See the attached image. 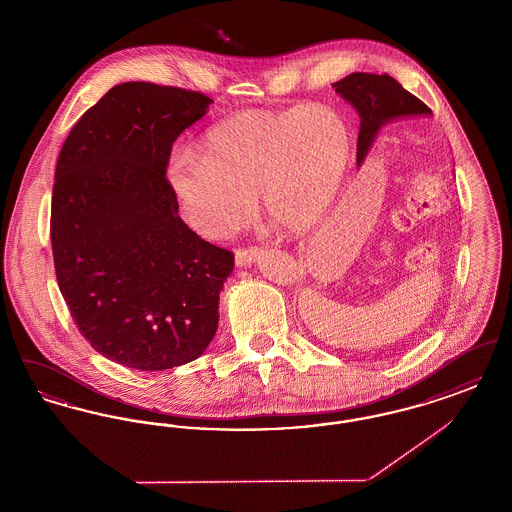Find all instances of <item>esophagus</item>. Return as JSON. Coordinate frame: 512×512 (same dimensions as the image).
<instances>
[{"label": "esophagus", "mask_w": 512, "mask_h": 512, "mask_svg": "<svg viewBox=\"0 0 512 512\" xmlns=\"http://www.w3.org/2000/svg\"><path fill=\"white\" fill-rule=\"evenodd\" d=\"M259 257H261V249H259V247L238 249V251H236V265H238V267H249V265L255 263Z\"/></svg>", "instance_id": "esophagus-1"}]
</instances>
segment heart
<instances>
[{
    "instance_id": "b5f03b06",
    "label": "heart",
    "mask_w": 512,
    "mask_h": 512,
    "mask_svg": "<svg viewBox=\"0 0 512 512\" xmlns=\"http://www.w3.org/2000/svg\"><path fill=\"white\" fill-rule=\"evenodd\" d=\"M351 153L349 124L334 107L247 109L215 124L201 155L176 153L169 182L192 226L211 240L247 226L257 194L270 222L305 234L338 201Z\"/></svg>"
}]
</instances>
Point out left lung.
<instances>
[{"mask_svg": "<svg viewBox=\"0 0 512 512\" xmlns=\"http://www.w3.org/2000/svg\"><path fill=\"white\" fill-rule=\"evenodd\" d=\"M336 92L359 113L361 128L357 140V165L365 161L378 132L391 121L432 115L411 92L390 74L353 73L332 84Z\"/></svg>", "mask_w": 512, "mask_h": 512, "instance_id": "left-lung-1", "label": "left lung"}]
</instances>
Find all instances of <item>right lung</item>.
I'll use <instances>...</instances> for the list:
<instances>
[{"mask_svg":"<svg viewBox=\"0 0 512 512\" xmlns=\"http://www.w3.org/2000/svg\"><path fill=\"white\" fill-rule=\"evenodd\" d=\"M213 99L124 82L76 122L51 197L59 290L80 334L136 370L195 361L215 338L234 255L178 215L167 180L174 140Z\"/></svg>","mask_w":512,"mask_h":512,"instance_id":"right-lung-1","label":"right lung"}]
</instances>
